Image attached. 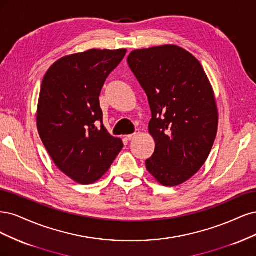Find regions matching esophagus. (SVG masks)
<instances>
[{"label": "esophagus", "instance_id": "obj_1", "mask_svg": "<svg viewBox=\"0 0 256 256\" xmlns=\"http://www.w3.org/2000/svg\"><path fill=\"white\" fill-rule=\"evenodd\" d=\"M138 134H139V130H136L134 134H130V135H128V136H126V138H128V140H132V139H134Z\"/></svg>", "mask_w": 256, "mask_h": 256}]
</instances>
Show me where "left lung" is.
<instances>
[{"label":"left lung","mask_w":256,"mask_h":256,"mask_svg":"<svg viewBox=\"0 0 256 256\" xmlns=\"http://www.w3.org/2000/svg\"><path fill=\"white\" fill-rule=\"evenodd\" d=\"M130 70L148 96L155 150L146 170L164 186L183 184L208 160L218 130L214 89L200 62L176 44L134 50Z\"/></svg>","instance_id":"8db88e82"}]
</instances>
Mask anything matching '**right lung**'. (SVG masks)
Instances as JSON below:
<instances>
[{
  "label": "right lung",
  "mask_w": 256,
  "mask_h": 256,
  "mask_svg": "<svg viewBox=\"0 0 256 256\" xmlns=\"http://www.w3.org/2000/svg\"><path fill=\"white\" fill-rule=\"evenodd\" d=\"M126 54V48H92L62 57L44 74L37 106L38 133L57 168L76 183L100 180L123 148L122 140L103 126L98 96ZM98 122L101 128H96Z\"/></svg>",
  "instance_id": "1"
}]
</instances>
